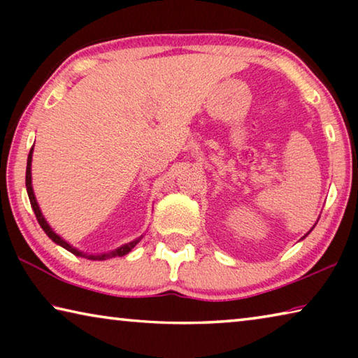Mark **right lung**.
<instances>
[{"mask_svg": "<svg viewBox=\"0 0 358 358\" xmlns=\"http://www.w3.org/2000/svg\"><path fill=\"white\" fill-rule=\"evenodd\" d=\"M31 156H33V148L29 150L28 161H27V178H25V181H27V192H28L29 202H31V207H33V211H34V215H36V220H38L39 226L44 229V232L48 235V238H52L57 245L63 246L64 250L71 251L72 254H76V256H80V257H85V259H92V260H106V259H110V257H121V256H124V254H128L132 250V248H134L138 243V241H141V238L134 240V241H131V243H128V245L120 246L118 250H115L112 252L98 254V256H92V254H83V252H80L78 250H76V248H72L69 243H66V241L62 237H58V235L50 229V226H48L47 221L44 220V216H42V213H41L38 202H36V197H34V192H33V187H31Z\"/></svg>", "mask_w": 358, "mask_h": 358, "instance_id": "right-lung-1", "label": "right lung"}]
</instances>
